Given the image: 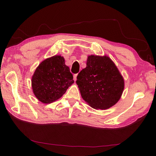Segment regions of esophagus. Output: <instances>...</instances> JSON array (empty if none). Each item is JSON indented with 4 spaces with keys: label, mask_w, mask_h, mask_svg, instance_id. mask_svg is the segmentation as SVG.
I'll return each instance as SVG.
<instances>
[{
    "label": "esophagus",
    "mask_w": 156,
    "mask_h": 156,
    "mask_svg": "<svg viewBox=\"0 0 156 156\" xmlns=\"http://www.w3.org/2000/svg\"><path fill=\"white\" fill-rule=\"evenodd\" d=\"M76 77H77V74L74 75V81H76V80H77V78H76Z\"/></svg>",
    "instance_id": "1"
}]
</instances>
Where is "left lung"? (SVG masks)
Here are the masks:
<instances>
[{"label":"left lung","instance_id":"1","mask_svg":"<svg viewBox=\"0 0 156 156\" xmlns=\"http://www.w3.org/2000/svg\"><path fill=\"white\" fill-rule=\"evenodd\" d=\"M82 98L95 109L106 110L121 98L125 87L123 77L107 55L88 56L87 67L76 80Z\"/></svg>","mask_w":156,"mask_h":156}]
</instances>
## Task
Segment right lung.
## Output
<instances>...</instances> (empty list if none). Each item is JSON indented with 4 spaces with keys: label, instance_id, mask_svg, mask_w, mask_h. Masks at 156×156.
Returning a JSON list of instances; mask_svg holds the SVG:
<instances>
[{
    "label": "right lung",
    "instance_id": "add662e5",
    "mask_svg": "<svg viewBox=\"0 0 156 156\" xmlns=\"http://www.w3.org/2000/svg\"><path fill=\"white\" fill-rule=\"evenodd\" d=\"M73 83V75L65 64L64 57L58 55L41 62L31 78L33 92L45 104L60 98Z\"/></svg>",
    "mask_w": 156,
    "mask_h": 156
}]
</instances>
